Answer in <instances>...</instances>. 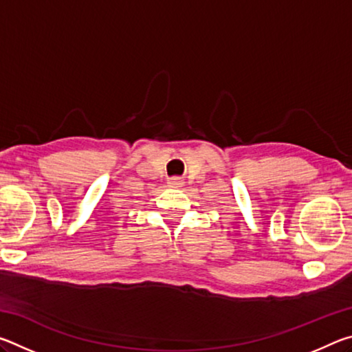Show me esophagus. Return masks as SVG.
Segmentation results:
<instances>
[{
  "label": "esophagus",
  "mask_w": 352,
  "mask_h": 352,
  "mask_svg": "<svg viewBox=\"0 0 352 352\" xmlns=\"http://www.w3.org/2000/svg\"><path fill=\"white\" fill-rule=\"evenodd\" d=\"M168 184L170 188H180V186H183L184 182H183V178H180V177H172L168 180Z\"/></svg>",
  "instance_id": "1"
}]
</instances>
